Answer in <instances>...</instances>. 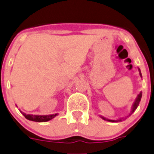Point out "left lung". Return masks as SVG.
I'll return each instance as SVG.
<instances>
[{"mask_svg":"<svg viewBox=\"0 0 154 154\" xmlns=\"http://www.w3.org/2000/svg\"><path fill=\"white\" fill-rule=\"evenodd\" d=\"M138 71H139L140 77H142V75H141V70H140V68H138ZM141 96H142V92H140V93L138 94V95H137V97H136V98H135V101H134L133 104H132V109H131V112H130V113H129V116H126V117H122V118L117 119V120H109V119H107V118H105V117H102V116H100V117H101V118L103 119V120H107V121H108V122H112V123H117V122H121V121H123V120H124L125 119H126V118H127L128 117H129V116H130V115H132V113H133V112L135 111V110H136V109H137V107H138V104H139L140 101H141Z\"/></svg>","mask_w":154,"mask_h":154,"instance_id":"obj_1","label":"left lung"}]
</instances>
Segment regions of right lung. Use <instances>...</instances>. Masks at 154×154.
Masks as SVG:
<instances>
[{
    "label": "right lung",
    "mask_w": 154,
    "mask_h": 154,
    "mask_svg": "<svg viewBox=\"0 0 154 154\" xmlns=\"http://www.w3.org/2000/svg\"><path fill=\"white\" fill-rule=\"evenodd\" d=\"M17 107V105H16ZM21 113L23 114L24 117L28 120L34 122H39V123H43V122H47L49 120H52L54 117H56L58 115V113H55V114H50V115H33V114H26L24 112L21 111Z\"/></svg>",
    "instance_id": "obj_1"
}]
</instances>
